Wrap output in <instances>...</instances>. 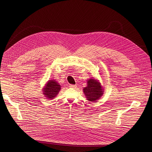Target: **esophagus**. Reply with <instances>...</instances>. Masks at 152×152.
<instances>
[{"mask_svg":"<svg viewBox=\"0 0 152 152\" xmlns=\"http://www.w3.org/2000/svg\"><path fill=\"white\" fill-rule=\"evenodd\" d=\"M77 87L75 85H69V87L72 88H75V87Z\"/></svg>","mask_w":152,"mask_h":152,"instance_id":"1","label":"esophagus"}]
</instances>
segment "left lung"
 I'll list each match as a JSON object with an SVG mask.
<instances>
[{
	"label": "left lung",
	"mask_w": 152,
	"mask_h": 152,
	"mask_svg": "<svg viewBox=\"0 0 152 152\" xmlns=\"http://www.w3.org/2000/svg\"><path fill=\"white\" fill-rule=\"evenodd\" d=\"M104 90L99 80L93 77L88 80L87 86L84 88L83 92L87 100L95 102L103 95Z\"/></svg>",
	"instance_id": "obj_1"
}]
</instances>
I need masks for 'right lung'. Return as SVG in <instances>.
<instances>
[{"instance_id": "1", "label": "right lung", "mask_w": 152, "mask_h": 152, "mask_svg": "<svg viewBox=\"0 0 152 152\" xmlns=\"http://www.w3.org/2000/svg\"><path fill=\"white\" fill-rule=\"evenodd\" d=\"M61 86L55 80H50L47 82L43 88V94L49 99H53L58 94Z\"/></svg>"}]
</instances>
